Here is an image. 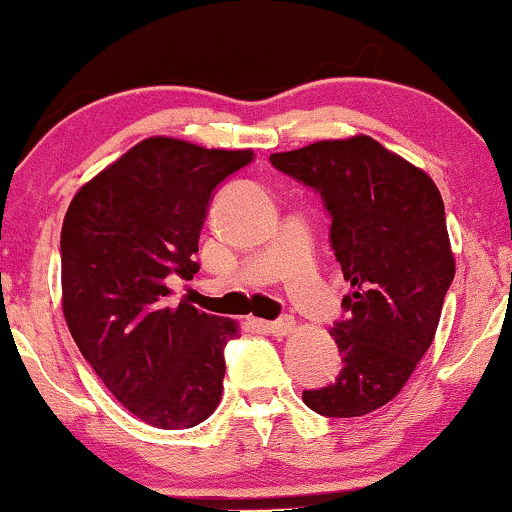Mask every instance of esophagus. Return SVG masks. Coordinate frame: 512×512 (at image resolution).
I'll list each match as a JSON object with an SVG mask.
<instances>
[{
  "label": "esophagus",
  "instance_id": "esophagus-1",
  "mask_svg": "<svg viewBox=\"0 0 512 512\" xmlns=\"http://www.w3.org/2000/svg\"><path fill=\"white\" fill-rule=\"evenodd\" d=\"M260 325L272 334V337H286V334L296 330V320H293V317H281V320H274V322H260Z\"/></svg>",
  "mask_w": 512,
  "mask_h": 512
}]
</instances>
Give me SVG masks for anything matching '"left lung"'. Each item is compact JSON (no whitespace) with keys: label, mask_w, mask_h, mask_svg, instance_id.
<instances>
[{"label":"left lung","mask_w":512,"mask_h":512,"mask_svg":"<svg viewBox=\"0 0 512 512\" xmlns=\"http://www.w3.org/2000/svg\"><path fill=\"white\" fill-rule=\"evenodd\" d=\"M269 161L322 197L351 284L346 317L330 330L344 368L332 385L305 390L303 402L334 419L370 414L399 395L436 337L455 279L443 197L424 170L366 134Z\"/></svg>","instance_id":"left-lung-1"}]
</instances>
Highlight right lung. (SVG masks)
Returning a JSON list of instances; mask_svg holds the SVG:
<instances>
[{
    "mask_svg": "<svg viewBox=\"0 0 512 512\" xmlns=\"http://www.w3.org/2000/svg\"><path fill=\"white\" fill-rule=\"evenodd\" d=\"M252 149L151 137L76 192L62 223V310L76 346L122 407L156 428H192L219 407L223 349L238 325L182 301L214 190Z\"/></svg>",
    "mask_w": 512,
    "mask_h": 512,
    "instance_id": "right-lung-1",
    "label": "right lung"
}]
</instances>
